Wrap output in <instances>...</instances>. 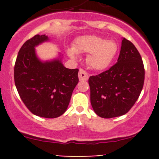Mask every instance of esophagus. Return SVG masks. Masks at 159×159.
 <instances>
[{
	"mask_svg": "<svg viewBox=\"0 0 159 159\" xmlns=\"http://www.w3.org/2000/svg\"><path fill=\"white\" fill-rule=\"evenodd\" d=\"M78 78L80 81H87L89 78V75L84 69H80L79 72H78Z\"/></svg>",
	"mask_w": 159,
	"mask_h": 159,
	"instance_id": "1",
	"label": "esophagus"
}]
</instances>
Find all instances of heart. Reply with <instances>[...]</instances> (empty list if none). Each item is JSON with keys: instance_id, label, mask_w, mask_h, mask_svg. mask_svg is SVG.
I'll return each mask as SVG.
<instances>
[{"instance_id": "b5f03b06", "label": "heart", "mask_w": 159, "mask_h": 159, "mask_svg": "<svg viewBox=\"0 0 159 159\" xmlns=\"http://www.w3.org/2000/svg\"><path fill=\"white\" fill-rule=\"evenodd\" d=\"M118 51V45L113 40H106L98 36H83L74 42L72 48H69L67 54L72 59L78 57L77 53L89 54L87 64L95 71L106 69Z\"/></svg>"}]
</instances>
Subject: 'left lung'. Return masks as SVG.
<instances>
[{
	"instance_id": "8db88e82",
	"label": "left lung",
	"mask_w": 159,
	"mask_h": 159,
	"mask_svg": "<svg viewBox=\"0 0 159 159\" xmlns=\"http://www.w3.org/2000/svg\"><path fill=\"white\" fill-rule=\"evenodd\" d=\"M144 75L140 53L132 43L123 38L116 64L89 78L90 102L95 113L102 118L126 114L141 93Z\"/></svg>"
}]
</instances>
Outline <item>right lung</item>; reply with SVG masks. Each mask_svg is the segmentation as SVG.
I'll use <instances>...</instances> for the list:
<instances>
[{"mask_svg": "<svg viewBox=\"0 0 159 159\" xmlns=\"http://www.w3.org/2000/svg\"><path fill=\"white\" fill-rule=\"evenodd\" d=\"M49 40L48 36L37 34L24 43L16 58L14 80L30 112L41 117L56 118L68 107L78 83V69L66 68L61 54L52 61H41L35 48Z\"/></svg>", "mask_w": 159, "mask_h": 159, "instance_id": "add662e5", "label": "right lung"}]
</instances>
